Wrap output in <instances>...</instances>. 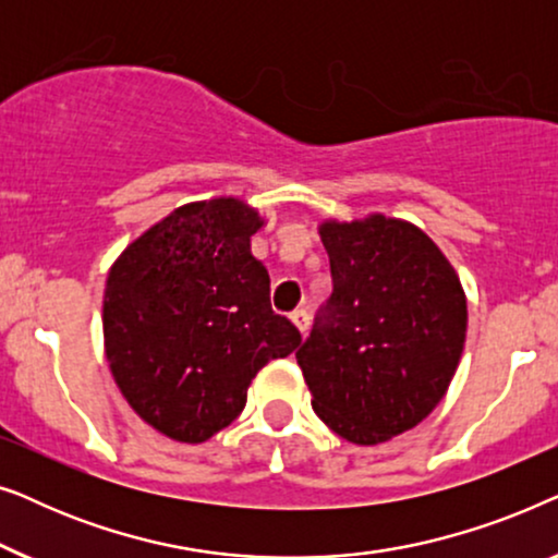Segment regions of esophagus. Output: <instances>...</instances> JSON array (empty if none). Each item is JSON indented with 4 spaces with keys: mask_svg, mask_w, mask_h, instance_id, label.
<instances>
[{
    "mask_svg": "<svg viewBox=\"0 0 558 558\" xmlns=\"http://www.w3.org/2000/svg\"><path fill=\"white\" fill-rule=\"evenodd\" d=\"M289 317H292V323L296 325V330H300L302 335L307 332V327H310V315H307V310H294L292 315H289Z\"/></svg>",
    "mask_w": 558,
    "mask_h": 558,
    "instance_id": "1",
    "label": "esophagus"
}]
</instances>
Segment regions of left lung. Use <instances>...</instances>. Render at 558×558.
Here are the masks:
<instances>
[{"label": "left lung", "mask_w": 558, "mask_h": 558, "mask_svg": "<svg viewBox=\"0 0 558 558\" xmlns=\"http://www.w3.org/2000/svg\"><path fill=\"white\" fill-rule=\"evenodd\" d=\"M332 294L296 350L312 409L342 439L380 445L434 411L460 365L468 300L429 235L371 216L319 226Z\"/></svg>", "instance_id": "1"}]
</instances>
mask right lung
<instances>
[{
    "label": "right lung",
    "instance_id": "add662e5",
    "mask_svg": "<svg viewBox=\"0 0 558 558\" xmlns=\"http://www.w3.org/2000/svg\"><path fill=\"white\" fill-rule=\"evenodd\" d=\"M264 220L235 197L170 213L113 262L104 345L136 414L174 441L210 439L246 407L256 373L302 335L269 302L251 254Z\"/></svg>",
    "mask_w": 558,
    "mask_h": 558
}]
</instances>
